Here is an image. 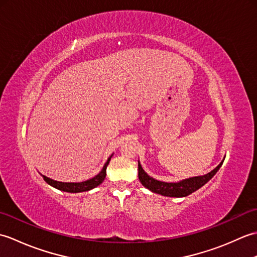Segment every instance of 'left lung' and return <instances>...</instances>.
<instances>
[{"mask_svg":"<svg viewBox=\"0 0 257 257\" xmlns=\"http://www.w3.org/2000/svg\"><path fill=\"white\" fill-rule=\"evenodd\" d=\"M223 161L224 160H222L219 166L215 169H213L211 172L204 174V176L184 179L182 181L179 182L158 181V180L151 178L145 172L143 167L140 165V162L138 161V177L141 184H143L145 188L152 191L154 193H158L165 196H171V198H183V196H187L191 193H193L194 191L199 190L201 187H203L206 182H209L210 180L214 177V174L219 171V169L223 165Z\"/></svg>","mask_w":257,"mask_h":257,"instance_id":"obj_1","label":"left lung"}]
</instances>
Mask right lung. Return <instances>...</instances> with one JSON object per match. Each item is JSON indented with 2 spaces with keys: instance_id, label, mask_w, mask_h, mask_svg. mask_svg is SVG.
<instances>
[{
  "instance_id": "obj_1",
  "label": "right lung",
  "mask_w": 257,
  "mask_h": 257,
  "mask_svg": "<svg viewBox=\"0 0 257 257\" xmlns=\"http://www.w3.org/2000/svg\"><path fill=\"white\" fill-rule=\"evenodd\" d=\"M110 159H111V156L108 158L105 166H103L101 171L98 173L97 176H95L94 178H91L89 180H86V181H83V182H59V181H55V180L53 179L47 178L45 176H42V177L48 184L52 185V187L61 191H64V192H69V193L85 192V191H89L91 189L98 187L100 183H102V181L106 178V169H107V166L109 165Z\"/></svg>"
}]
</instances>
